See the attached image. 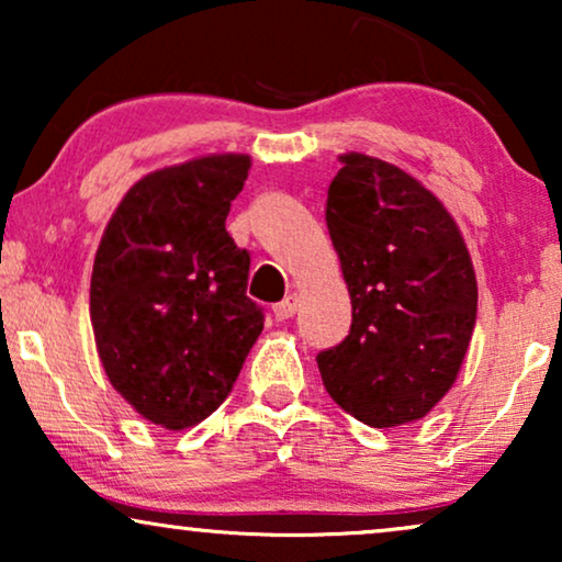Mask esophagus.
<instances>
[{"label":"esophagus","instance_id":"1","mask_svg":"<svg viewBox=\"0 0 562 562\" xmlns=\"http://www.w3.org/2000/svg\"><path fill=\"white\" fill-rule=\"evenodd\" d=\"M296 310H299V296L296 294H289L286 299H283V302H279V304L273 306V317L279 319V322L291 319L296 314Z\"/></svg>","mask_w":562,"mask_h":562}]
</instances>
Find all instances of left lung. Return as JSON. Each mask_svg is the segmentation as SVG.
I'll return each mask as SVG.
<instances>
[{
  "mask_svg": "<svg viewBox=\"0 0 562 562\" xmlns=\"http://www.w3.org/2000/svg\"><path fill=\"white\" fill-rule=\"evenodd\" d=\"M340 164L325 220L352 325L317 366L345 412L368 427H398L432 412L456 383L479 286L463 235L432 191L363 153Z\"/></svg>",
  "mask_w": 562,
  "mask_h": 562,
  "instance_id": "left-lung-1",
  "label": "left lung"
}]
</instances>
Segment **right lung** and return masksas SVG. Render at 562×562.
<instances>
[{
	"instance_id": "1",
	"label": "right lung",
	"mask_w": 562,
	"mask_h": 562,
	"mask_svg": "<svg viewBox=\"0 0 562 562\" xmlns=\"http://www.w3.org/2000/svg\"><path fill=\"white\" fill-rule=\"evenodd\" d=\"M248 171V156L222 153L143 176L99 243L89 291L99 360L153 425L210 417L263 329L245 294L250 252L225 229Z\"/></svg>"
}]
</instances>
